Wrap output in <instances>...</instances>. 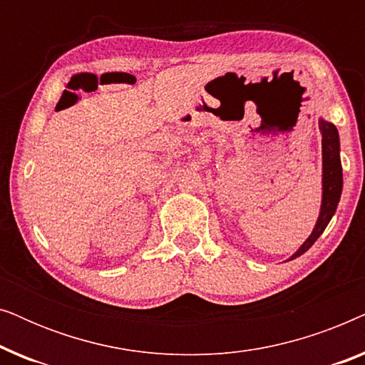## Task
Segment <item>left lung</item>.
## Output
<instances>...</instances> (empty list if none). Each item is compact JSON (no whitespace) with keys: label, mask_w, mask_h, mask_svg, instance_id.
<instances>
[{"label":"left lung","mask_w":365,"mask_h":365,"mask_svg":"<svg viewBox=\"0 0 365 365\" xmlns=\"http://www.w3.org/2000/svg\"><path fill=\"white\" fill-rule=\"evenodd\" d=\"M319 129L322 134V204L321 212H319L316 227L311 232V236L306 239V242L292 254L287 261H292L299 256H302L307 249H311L314 242L327 227L334 212H336L339 199L342 192V164H341V143H339L337 128L332 123L319 119Z\"/></svg>","instance_id":"left-lung-1"}]
</instances>
